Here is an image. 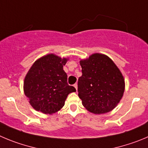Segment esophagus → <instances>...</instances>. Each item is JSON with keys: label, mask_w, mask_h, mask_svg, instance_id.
<instances>
[{"label": "esophagus", "mask_w": 148, "mask_h": 148, "mask_svg": "<svg viewBox=\"0 0 148 148\" xmlns=\"http://www.w3.org/2000/svg\"><path fill=\"white\" fill-rule=\"evenodd\" d=\"M74 88H75V89L77 90V83L74 84Z\"/></svg>", "instance_id": "obj_1"}]
</instances>
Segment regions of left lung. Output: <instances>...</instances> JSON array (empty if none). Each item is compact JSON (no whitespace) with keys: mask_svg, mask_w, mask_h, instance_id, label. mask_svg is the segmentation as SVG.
<instances>
[{"mask_svg":"<svg viewBox=\"0 0 148 148\" xmlns=\"http://www.w3.org/2000/svg\"><path fill=\"white\" fill-rule=\"evenodd\" d=\"M80 65L82 75L78 79V96L82 105L94 114L112 110L125 88L119 69L110 58L99 53L81 60Z\"/></svg>","mask_w":148,"mask_h":148,"instance_id":"1","label":"left lung"}]
</instances>
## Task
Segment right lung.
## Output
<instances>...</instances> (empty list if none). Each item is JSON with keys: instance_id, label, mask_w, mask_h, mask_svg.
I'll list each match as a JSON object with an SVG mask.
<instances>
[{"instance_id": "1", "label": "right lung", "mask_w": 148, "mask_h": 148, "mask_svg": "<svg viewBox=\"0 0 148 148\" xmlns=\"http://www.w3.org/2000/svg\"><path fill=\"white\" fill-rule=\"evenodd\" d=\"M67 59L53 54L44 56L33 64L24 81V92L36 110L52 114L62 108L70 93L76 89L67 83L63 67Z\"/></svg>"}]
</instances>
